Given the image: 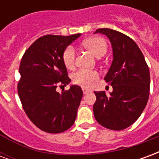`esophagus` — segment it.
Segmentation results:
<instances>
[{
  "instance_id": "34e87169",
  "label": "esophagus",
  "mask_w": 159,
  "mask_h": 159,
  "mask_svg": "<svg viewBox=\"0 0 159 159\" xmlns=\"http://www.w3.org/2000/svg\"><path fill=\"white\" fill-rule=\"evenodd\" d=\"M83 93H84V94H86V93L91 92V90L88 89H85V88H83Z\"/></svg>"
}]
</instances>
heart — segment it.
Instances as JSON below:
<instances>
[{"instance_id": "1", "label": "heart", "mask_w": 159, "mask_h": 159, "mask_svg": "<svg viewBox=\"0 0 159 159\" xmlns=\"http://www.w3.org/2000/svg\"><path fill=\"white\" fill-rule=\"evenodd\" d=\"M83 47L92 52L94 57L98 59L106 54L107 44L102 37L93 36L89 37L83 42ZM63 61L68 69H71L76 61V51L73 47L70 46L66 48L63 52ZM98 73L93 70H80L72 75L73 82L83 87H91L95 80L98 79Z\"/></svg>"}]
</instances>
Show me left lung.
<instances>
[{
  "instance_id": "8db88e82",
  "label": "left lung",
  "mask_w": 159,
  "mask_h": 159,
  "mask_svg": "<svg viewBox=\"0 0 159 159\" xmlns=\"http://www.w3.org/2000/svg\"><path fill=\"white\" fill-rule=\"evenodd\" d=\"M108 37L113 59L105 80L112 92H94V117L100 125L122 130L133 124L147 106L150 90V72L143 53L130 37L114 30L98 29L94 32Z\"/></svg>"
}]
</instances>
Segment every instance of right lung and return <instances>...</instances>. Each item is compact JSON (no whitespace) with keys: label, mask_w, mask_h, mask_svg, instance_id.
I'll list each match as a JSON object with an SVG mask.
<instances>
[{"label":"right lung","mask_w":159,"mask_h":159,"mask_svg":"<svg viewBox=\"0 0 159 159\" xmlns=\"http://www.w3.org/2000/svg\"><path fill=\"white\" fill-rule=\"evenodd\" d=\"M81 34L40 37L25 52L19 66L18 93L23 108L40 129L61 133L72 126L83 98L77 85L57 92L59 85L70 83L63 61V52Z\"/></svg>","instance_id":"right-lung-1"}]
</instances>
